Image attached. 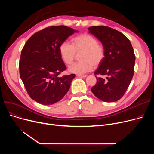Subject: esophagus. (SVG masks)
<instances>
[{
  "label": "esophagus",
  "mask_w": 154,
  "mask_h": 154,
  "mask_svg": "<svg viewBox=\"0 0 154 154\" xmlns=\"http://www.w3.org/2000/svg\"><path fill=\"white\" fill-rule=\"evenodd\" d=\"M77 76L79 77H87L86 75H81V74H77Z\"/></svg>",
  "instance_id": "esophagus-1"
}]
</instances>
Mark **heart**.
<instances>
[{"label":"heart","mask_w":154,"mask_h":154,"mask_svg":"<svg viewBox=\"0 0 154 154\" xmlns=\"http://www.w3.org/2000/svg\"><path fill=\"white\" fill-rule=\"evenodd\" d=\"M72 45L67 42H62L59 47V54L63 62L70 65L76 58L77 54L80 62L72 65L69 71L77 74H84L91 71L94 66L97 67L106 57V48L99 42L98 39L89 34H82L71 39Z\"/></svg>","instance_id":"heart-1"}]
</instances>
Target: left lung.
<instances>
[{"label": "left lung", "mask_w": 154, "mask_h": 154, "mask_svg": "<svg viewBox=\"0 0 154 154\" xmlns=\"http://www.w3.org/2000/svg\"><path fill=\"white\" fill-rule=\"evenodd\" d=\"M88 29L99 39L106 52L94 72L97 83L91 91L103 102L117 101L125 94L134 76L135 57L132 45L122 33L109 27L92 26Z\"/></svg>", "instance_id": "1"}]
</instances>
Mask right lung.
<instances>
[{
	"label": "right lung",
	"mask_w": 154,
	"mask_h": 154,
	"mask_svg": "<svg viewBox=\"0 0 154 154\" xmlns=\"http://www.w3.org/2000/svg\"><path fill=\"white\" fill-rule=\"evenodd\" d=\"M77 32L65 26H50L32 35L24 45L19 61L20 77L27 94L37 102L54 104L69 90L75 75L59 76L67 69L59 47Z\"/></svg>",
	"instance_id": "right-lung-1"
}]
</instances>
